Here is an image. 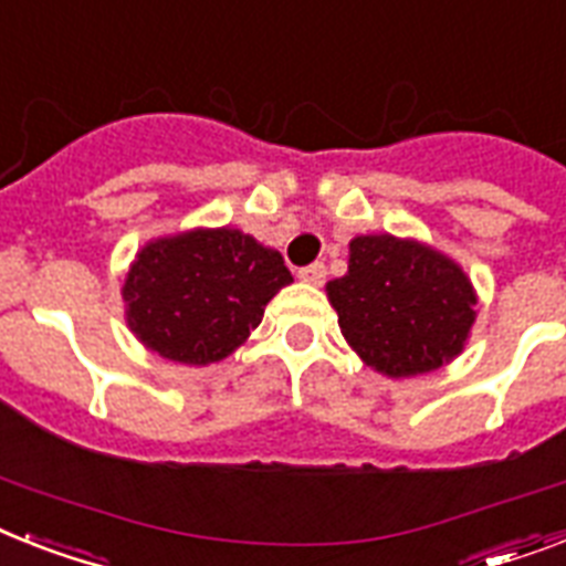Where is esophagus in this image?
I'll use <instances>...</instances> for the list:
<instances>
[{"instance_id": "obj_1", "label": "esophagus", "mask_w": 566, "mask_h": 566, "mask_svg": "<svg viewBox=\"0 0 566 566\" xmlns=\"http://www.w3.org/2000/svg\"><path fill=\"white\" fill-rule=\"evenodd\" d=\"M298 279L307 284H323L325 282V264L323 261H314V264H307V268L298 270Z\"/></svg>"}]
</instances>
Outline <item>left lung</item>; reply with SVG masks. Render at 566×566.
Returning a JSON list of instances; mask_svg holds the SVG:
<instances>
[{
    "label": "left lung",
    "mask_w": 566,
    "mask_h": 566,
    "mask_svg": "<svg viewBox=\"0 0 566 566\" xmlns=\"http://www.w3.org/2000/svg\"><path fill=\"white\" fill-rule=\"evenodd\" d=\"M325 291L348 346L387 378L450 363L476 319L474 284L462 268L410 238L357 235L348 243V273Z\"/></svg>",
    "instance_id": "1"
}]
</instances>
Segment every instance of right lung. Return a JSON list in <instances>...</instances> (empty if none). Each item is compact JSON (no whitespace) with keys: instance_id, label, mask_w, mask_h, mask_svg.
I'll return each instance as SVG.
<instances>
[{"instance_id":"obj_1","label":"right lung","mask_w":566,"mask_h":566,"mask_svg":"<svg viewBox=\"0 0 566 566\" xmlns=\"http://www.w3.org/2000/svg\"><path fill=\"white\" fill-rule=\"evenodd\" d=\"M291 282L282 252L241 229H191L142 247L124 279V316L165 360L209 366L259 328L270 298Z\"/></svg>"}]
</instances>
